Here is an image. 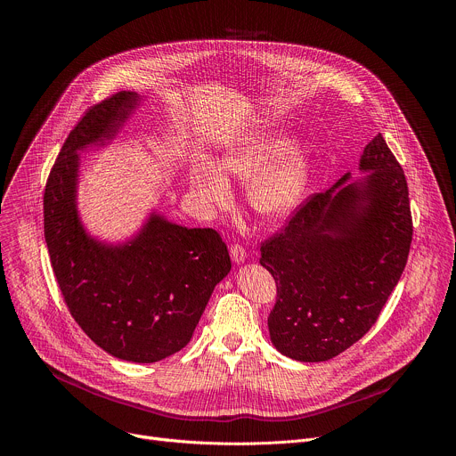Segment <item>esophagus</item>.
I'll return each mask as SVG.
<instances>
[{"mask_svg":"<svg viewBox=\"0 0 456 456\" xmlns=\"http://www.w3.org/2000/svg\"><path fill=\"white\" fill-rule=\"evenodd\" d=\"M229 252H231V257H232L234 264H241L243 259L247 257V250H245V247L241 243H232Z\"/></svg>","mask_w":456,"mask_h":456,"instance_id":"34e87169","label":"esophagus"}]
</instances>
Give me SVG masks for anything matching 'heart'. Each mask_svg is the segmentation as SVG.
<instances>
[{"mask_svg": "<svg viewBox=\"0 0 456 456\" xmlns=\"http://www.w3.org/2000/svg\"><path fill=\"white\" fill-rule=\"evenodd\" d=\"M285 146L283 137H257L229 151L222 159L220 169L211 162L194 166L191 183L206 204L224 206L231 199L225 175L241 182L254 177L248 185L252 209L267 218L283 216L297 206L312 175V153L305 146H292L282 154Z\"/></svg>", "mask_w": 456, "mask_h": 456, "instance_id": "b5f03b06", "label": "heart"}]
</instances>
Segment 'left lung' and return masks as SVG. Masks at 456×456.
<instances>
[{
    "instance_id": "left-lung-1",
    "label": "left lung",
    "mask_w": 456,
    "mask_h": 456,
    "mask_svg": "<svg viewBox=\"0 0 456 456\" xmlns=\"http://www.w3.org/2000/svg\"><path fill=\"white\" fill-rule=\"evenodd\" d=\"M362 182L314 192L262 241L276 281L273 345L303 362L329 361L377 322L406 267L413 220L401 164L379 134L362 151ZM342 187L339 188L338 185Z\"/></svg>"
}]
</instances>
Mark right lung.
<instances>
[{
    "label": "right lung",
    "instance_id": "right-lung-1",
    "mask_svg": "<svg viewBox=\"0 0 456 456\" xmlns=\"http://www.w3.org/2000/svg\"><path fill=\"white\" fill-rule=\"evenodd\" d=\"M139 99L118 92L85 111L50 169L43 216L53 276L85 334L113 357L157 362L191 341L231 257L215 229H187L159 215L117 247L85 232L76 209L77 151L111 139Z\"/></svg>",
    "mask_w": 456,
    "mask_h": 456
}]
</instances>
